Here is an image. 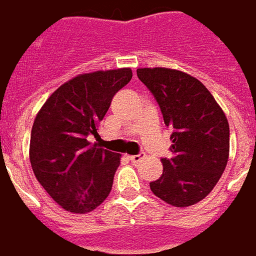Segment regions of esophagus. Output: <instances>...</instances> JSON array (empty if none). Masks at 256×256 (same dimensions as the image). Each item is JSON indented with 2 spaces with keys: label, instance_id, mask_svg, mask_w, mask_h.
Returning <instances> with one entry per match:
<instances>
[{
  "label": "esophagus",
  "instance_id": "34e87169",
  "mask_svg": "<svg viewBox=\"0 0 256 256\" xmlns=\"http://www.w3.org/2000/svg\"><path fill=\"white\" fill-rule=\"evenodd\" d=\"M144 158H145V154H138V155L130 156V160L133 162V163H140V162Z\"/></svg>",
  "mask_w": 256,
  "mask_h": 256
}]
</instances>
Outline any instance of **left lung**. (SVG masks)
Segmentation results:
<instances>
[{
    "mask_svg": "<svg viewBox=\"0 0 256 256\" xmlns=\"http://www.w3.org/2000/svg\"><path fill=\"white\" fill-rule=\"evenodd\" d=\"M172 128L170 159L150 184L155 196L174 207H188L208 194L229 159V123L225 112L198 79L172 68H138Z\"/></svg>",
    "mask_w": 256,
    "mask_h": 256,
    "instance_id": "left-lung-1",
    "label": "left lung"
}]
</instances>
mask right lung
I'll list each match as a JSON object with an SVG mask.
<instances>
[{
    "label": "right lung",
    "mask_w": 256,
    "mask_h": 256,
    "mask_svg": "<svg viewBox=\"0 0 256 256\" xmlns=\"http://www.w3.org/2000/svg\"><path fill=\"white\" fill-rule=\"evenodd\" d=\"M130 68L79 74L36 114L31 128L30 162L38 182L62 208L86 214L111 192L120 155L92 145L112 97L130 82Z\"/></svg>",
    "instance_id": "obj_1"
}]
</instances>
